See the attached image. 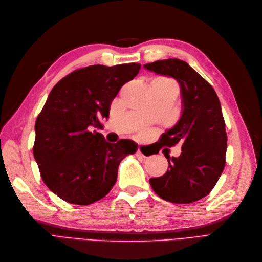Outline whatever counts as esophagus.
<instances>
[{
  "label": "esophagus",
  "instance_id": "obj_1",
  "mask_svg": "<svg viewBox=\"0 0 262 262\" xmlns=\"http://www.w3.org/2000/svg\"><path fill=\"white\" fill-rule=\"evenodd\" d=\"M136 155H137L138 157H144V158H146V157L149 156V154L147 152V151L143 148V147H139L137 152H136Z\"/></svg>",
  "mask_w": 262,
  "mask_h": 262
}]
</instances>
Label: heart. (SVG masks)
Instances as JSON below:
<instances>
[{
	"mask_svg": "<svg viewBox=\"0 0 262 262\" xmlns=\"http://www.w3.org/2000/svg\"><path fill=\"white\" fill-rule=\"evenodd\" d=\"M166 80H167V79H166Z\"/></svg>",
	"mask_w": 262,
	"mask_h": 262,
	"instance_id": "heart-1",
	"label": "heart"
}]
</instances>
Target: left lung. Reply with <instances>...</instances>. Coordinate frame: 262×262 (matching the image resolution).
<instances>
[{"label": "left lung", "instance_id": "1", "mask_svg": "<svg viewBox=\"0 0 262 262\" xmlns=\"http://www.w3.org/2000/svg\"><path fill=\"white\" fill-rule=\"evenodd\" d=\"M146 70L175 78L180 86L182 115L167 129L159 145H182L179 157L167 158L165 175L150 178L157 195L173 204H190L209 193L225 168L226 124L212 86L186 62L178 58L145 64Z\"/></svg>", "mask_w": 262, "mask_h": 262}]
</instances>
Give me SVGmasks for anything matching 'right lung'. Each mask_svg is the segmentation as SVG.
I'll return each instance as SVG.
<instances>
[{"instance_id": "add662e5", "label": "right lung", "mask_w": 262, "mask_h": 262, "mask_svg": "<svg viewBox=\"0 0 262 262\" xmlns=\"http://www.w3.org/2000/svg\"><path fill=\"white\" fill-rule=\"evenodd\" d=\"M139 70L138 63L87 66L51 91L35 123L33 154L44 184L67 203L85 206L105 197L119 163L136 152L133 140L107 143L93 128L102 127L112 100Z\"/></svg>"}]
</instances>
